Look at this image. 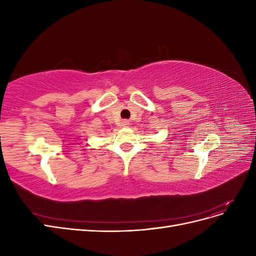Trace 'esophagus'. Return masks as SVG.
Returning a JSON list of instances; mask_svg holds the SVG:
<instances>
[{
  "label": "esophagus",
  "mask_w": 256,
  "mask_h": 256,
  "mask_svg": "<svg viewBox=\"0 0 256 256\" xmlns=\"http://www.w3.org/2000/svg\"><path fill=\"white\" fill-rule=\"evenodd\" d=\"M122 126H125V127L129 126V122H128L127 120H125V122H122Z\"/></svg>",
  "instance_id": "esophagus-1"
}]
</instances>
